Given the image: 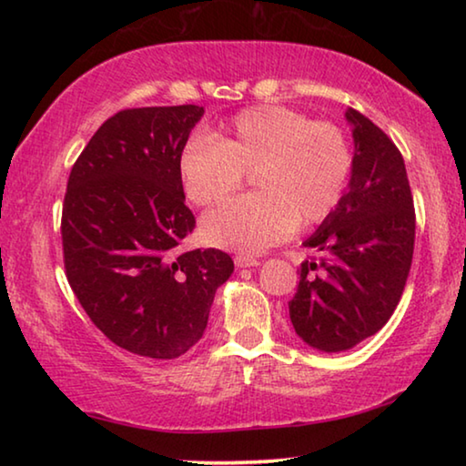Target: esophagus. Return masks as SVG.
Here are the masks:
<instances>
[{
    "instance_id": "esophagus-1",
    "label": "esophagus",
    "mask_w": 466,
    "mask_h": 466,
    "mask_svg": "<svg viewBox=\"0 0 466 466\" xmlns=\"http://www.w3.org/2000/svg\"><path fill=\"white\" fill-rule=\"evenodd\" d=\"M234 263H236V267H240V269H244V267H257L258 265V258L248 257V255H236L234 257Z\"/></svg>"
}]
</instances>
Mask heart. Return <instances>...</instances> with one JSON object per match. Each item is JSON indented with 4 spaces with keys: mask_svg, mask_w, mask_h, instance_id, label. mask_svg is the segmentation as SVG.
Returning a JSON list of instances; mask_svg holds the SVG:
<instances>
[{
    "mask_svg": "<svg viewBox=\"0 0 466 466\" xmlns=\"http://www.w3.org/2000/svg\"><path fill=\"white\" fill-rule=\"evenodd\" d=\"M353 167L345 133L329 121L278 105L242 110L209 137L188 141L178 178L188 201L211 205L240 188L247 170L257 193L230 199L201 222L208 244L263 252L333 214Z\"/></svg>",
    "mask_w": 466,
    "mask_h": 466,
    "instance_id": "obj_1",
    "label": "heart"
}]
</instances>
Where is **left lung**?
Instances as JSON below:
<instances>
[{
  "label": "left lung",
  "instance_id": "1",
  "mask_svg": "<svg viewBox=\"0 0 466 466\" xmlns=\"http://www.w3.org/2000/svg\"><path fill=\"white\" fill-rule=\"evenodd\" d=\"M353 167L347 191L304 247L320 261L299 265L289 319L304 343L325 353L351 350L397 309L413 258L415 209L403 156L389 136L347 108Z\"/></svg>",
  "mask_w": 466,
  "mask_h": 466
}]
</instances>
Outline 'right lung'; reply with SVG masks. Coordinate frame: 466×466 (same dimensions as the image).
Instances as JSON below:
<instances>
[{"label":"right lung","mask_w":466,"mask_h":466,"mask_svg":"<svg viewBox=\"0 0 466 466\" xmlns=\"http://www.w3.org/2000/svg\"><path fill=\"white\" fill-rule=\"evenodd\" d=\"M203 106L121 110L77 157L63 201L67 281L90 320L136 356L175 360L203 337L234 271L218 248L180 252L195 228L178 156Z\"/></svg>","instance_id":"right-lung-1"}]
</instances>
